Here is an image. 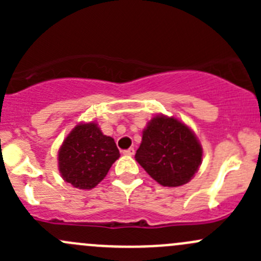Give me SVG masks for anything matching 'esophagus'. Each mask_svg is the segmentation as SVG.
Returning a JSON list of instances; mask_svg holds the SVG:
<instances>
[{
  "label": "esophagus",
  "instance_id": "obj_1",
  "mask_svg": "<svg viewBox=\"0 0 261 261\" xmlns=\"http://www.w3.org/2000/svg\"><path fill=\"white\" fill-rule=\"evenodd\" d=\"M123 154L125 155H134L135 154V149H134V147H130V149H126V150H123Z\"/></svg>",
  "mask_w": 261,
  "mask_h": 261
}]
</instances>
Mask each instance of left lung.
<instances>
[{
	"instance_id": "obj_1",
	"label": "left lung",
	"mask_w": 261,
	"mask_h": 261,
	"mask_svg": "<svg viewBox=\"0 0 261 261\" xmlns=\"http://www.w3.org/2000/svg\"><path fill=\"white\" fill-rule=\"evenodd\" d=\"M202 146L193 131L174 117L158 115L143 131L136 160L164 187H179L193 178L202 163Z\"/></svg>"
}]
</instances>
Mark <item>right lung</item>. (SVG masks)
Wrapping results in <instances>:
<instances>
[{
    "instance_id": "right-lung-1",
    "label": "right lung",
    "mask_w": 261,
    "mask_h": 261,
    "mask_svg": "<svg viewBox=\"0 0 261 261\" xmlns=\"http://www.w3.org/2000/svg\"><path fill=\"white\" fill-rule=\"evenodd\" d=\"M118 156L115 140L103 135L97 123H80L60 146L59 172L75 188L92 189L106 177Z\"/></svg>"
}]
</instances>
